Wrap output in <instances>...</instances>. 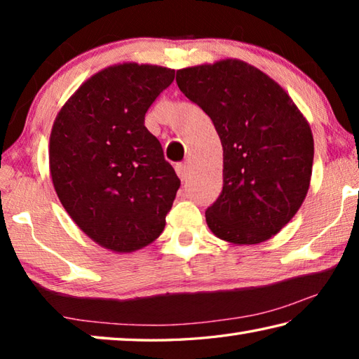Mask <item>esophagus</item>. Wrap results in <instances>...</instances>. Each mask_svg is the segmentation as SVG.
Instances as JSON below:
<instances>
[{"label":"esophagus","instance_id":"34e87169","mask_svg":"<svg viewBox=\"0 0 359 359\" xmlns=\"http://www.w3.org/2000/svg\"><path fill=\"white\" fill-rule=\"evenodd\" d=\"M175 172H177L180 180H187L190 175V168L185 163H180V165H175Z\"/></svg>","mask_w":359,"mask_h":359}]
</instances>
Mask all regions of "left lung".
Masks as SVG:
<instances>
[{"instance_id":"left-lung-1","label":"left lung","mask_w":359,"mask_h":359,"mask_svg":"<svg viewBox=\"0 0 359 359\" xmlns=\"http://www.w3.org/2000/svg\"><path fill=\"white\" fill-rule=\"evenodd\" d=\"M188 100L209 115L223 147V190L205 210L217 238L259 244L276 236L306 199L313 136L287 92L241 60L177 71Z\"/></svg>"}]
</instances>
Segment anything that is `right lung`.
I'll return each mask as SVG.
<instances>
[{
  "label": "right lung",
  "mask_w": 359,
  "mask_h": 359,
  "mask_svg": "<svg viewBox=\"0 0 359 359\" xmlns=\"http://www.w3.org/2000/svg\"><path fill=\"white\" fill-rule=\"evenodd\" d=\"M174 76L154 65L109 66L85 81L53 121L48 163L60 201L90 239L112 252L154 242L180 187L144 125Z\"/></svg>",
  "instance_id": "right-lung-1"
}]
</instances>
